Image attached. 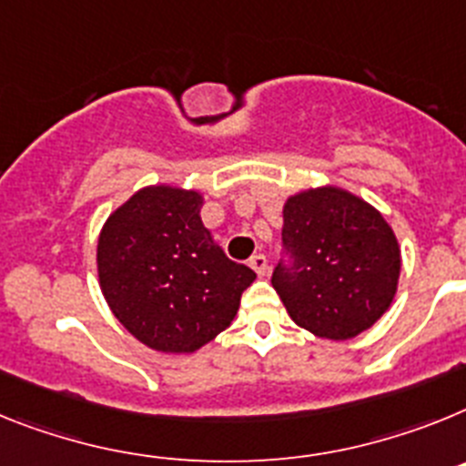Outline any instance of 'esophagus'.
<instances>
[{
  "instance_id": "1",
  "label": "esophagus",
  "mask_w": 466,
  "mask_h": 466,
  "mask_svg": "<svg viewBox=\"0 0 466 466\" xmlns=\"http://www.w3.org/2000/svg\"><path fill=\"white\" fill-rule=\"evenodd\" d=\"M248 265L256 269L258 277H267V274H269V262H267V258L262 256V253H258V256L250 258Z\"/></svg>"
}]
</instances>
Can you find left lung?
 <instances>
[{"label":"left lung","mask_w":466,"mask_h":466,"mask_svg":"<svg viewBox=\"0 0 466 466\" xmlns=\"http://www.w3.org/2000/svg\"><path fill=\"white\" fill-rule=\"evenodd\" d=\"M283 248L290 265L272 274L283 307L300 329L351 339L390 309L401 248L375 206L335 185L309 187L283 204Z\"/></svg>","instance_id":"left-lung-1"}]
</instances>
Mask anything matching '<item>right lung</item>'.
<instances>
[{
    "mask_svg": "<svg viewBox=\"0 0 466 466\" xmlns=\"http://www.w3.org/2000/svg\"><path fill=\"white\" fill-rule=\"evenodd\" d=\"M204 197L176 185L137 189L98 237L100 290L136 339L192 354L228 329L256 272L232 262L201 222Z\"/></svg>",
    "mask_w": 466,
    "mask_h": 466,
    "instance_id": "right-lung-1",
    "label": "right lung"
}]
</instances>
